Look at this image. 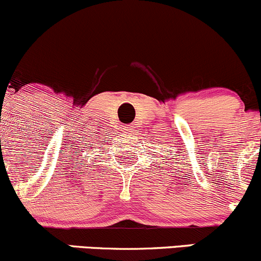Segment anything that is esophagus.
Here are the masks:
<instances>
[{"label":"esophagus","mask_w":261,"mask_h":261,"mask_svg":"<svg viewBox=\"0 0 261 261\" xmlns=\"http://www.w3.org/2000/svg\"><path fill=\"white\" fill-rule=\"evenodd\" d=\"M123 130L125 132V133L130 134L132 130H133V124H127V125H123Z\"/></svg>","instance_id":"esophagus-1"}]
</instances>
